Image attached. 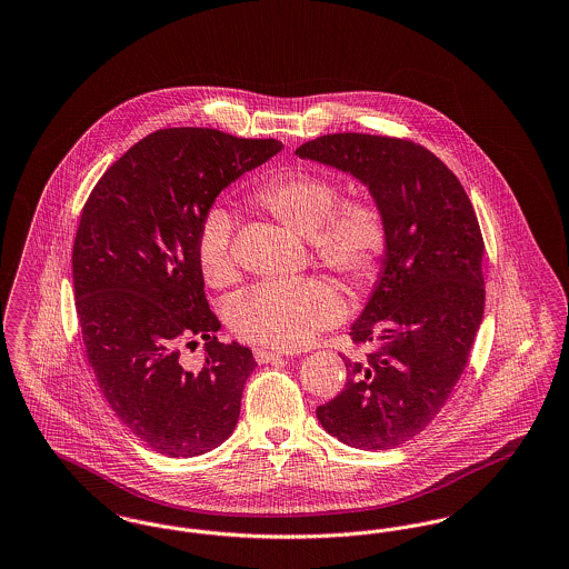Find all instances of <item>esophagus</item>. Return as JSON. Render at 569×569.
<instances>
[{"label": "esophagus", "instance_id": "obj_1", "mask_svg": "<svg viewBox=\"0 0 569 569\" xmlns=\"http://www.w3.org/2000/svg\"><path fill=\"white\" fill-rule=\"evenodd\" d=\"M253 358L264 365V362H274V360H281L283 352H277V350H269V348H256L253 350Z\"/></svg>", "mask_w": 569, "mask_h": 569}]
</instances>
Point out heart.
Segmentation results:
<instances>
[{"instance_id":"obj_1","label":"heart","mask_w":569,"mask_h":569,"mask_svg":"<svg viewBox=\"0 0 569 569\" xmlns=\"http://www.w3.org/2000/svg\"><path fill=\"white\" fill-rule=\"evenodd\" d=\"M339 198L332 179L305 170L279 174L253 193V202L286 228L313 239L316 256L328 269L365 288L376 279L386 253V221L373 202ZM232 237L234 217L228 211L211 209L202 217L193 253L200 277L211 288H226L237 279ZM343 313L346 300L326 279L264 281L230 305L228 325L249 343L295 350L337 325Z\"/></svg>"}]
</instances>
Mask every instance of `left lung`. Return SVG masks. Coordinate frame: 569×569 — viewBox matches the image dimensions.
I'll list each match as a JSON object with an SVG mask.
<instances>
[{"label": "left lung", "mask_w": 569, "mask_h": 569, "mask_svg": "<svg viewBox=\"0 0 569 569\" xmlns=\"http://www.w3.org/2000/svg\"><path fill=\"white\" fill-rule=\"evenodd\" d=\"M297 156L352 174L386 221L381 272L350 328L373 352L343 356L346 388L316 413L352 448L390 450L431 425L465 371L485 313L478 217L455 172L411 140L326 134Z\"/></svg>", "instance_id": "left-lung-1"}]
</instances>
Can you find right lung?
<instances>
[{
	"label": "right lung",
	"instance_id": "right-lung-1",
	"mask_svg": "<svg viewBox=\"0 0 569 569\" xmlns=\"http://www.w3.org/2000/svg\"><path fill=\"white\" fill-rule=\"evenodd\" d=\"M274 138L168 128L138 140L82 207L72 251L87 362L117 418L149 448L198 457L237 427L249 348L217 341L196 264L202 217L244 172L281 151ZM206 341L203 362H182Z\"/></svg>",
	"mask_w": 569,
	"mask_h": 569
}]
</instances>
